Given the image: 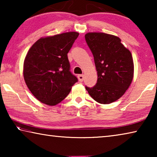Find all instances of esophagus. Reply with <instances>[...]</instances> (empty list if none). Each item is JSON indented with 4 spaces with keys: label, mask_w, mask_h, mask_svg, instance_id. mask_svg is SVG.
<instances>
[{
    "label": "esophagus",
    "mask_w": 157,
    "mask_h": 157,
    "mask_svg": "<svg viewBox=\"0 0 157 157\" xmlns=\"http://www.w3.org/2000/svg\"><path fill=\"white\" fill-rule=\"evenodd\" d=\"M78 78L79 82H83L84 78V75H78Z\"/></svg>",
    "instance_id": "obj_1"
}]
</instances>
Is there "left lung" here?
<instances>
[{
  "label": "left lung",
  "mask_w": 157,
  "mask_h": 157,
  "mask_svg": "<svg viewBox=\"0 0 157 157\" xmlns=\"http://www.w3.org/2000/svg\"><path fill=\"white\" fill-rule=\"evenodd\" d=\"M85 39L94 57L98 73L93 88L86 86L94 100L110 104L124 95L134 78V62L131 52L119 37L103 33H88Z\"/></svg>",
  "instance_id": "obj_1"
}]
</instances>
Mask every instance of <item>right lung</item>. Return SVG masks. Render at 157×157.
<instances>
[{
	"instance_id": "1",
	"label": "right lung",
	"mask_w": 157,
	"mask_h": 157,
	"mask_svg": "<svg viewBox=\"0 0 157 157\" xmlns=\"http://www.w3.org/2000/svg\"><path fill=\"white\" fill-rule=\"evenodd\" d=\"M78 36L77 32H68L41 37L29 49L23 77L29 90L41 102L57 105L78 82L70 71L67 54Z\"/></svg>"
}]
</instances>
